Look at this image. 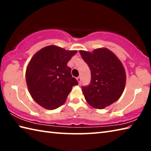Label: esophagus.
Returning <instances> with one entry per match:
<instances>
[{
  "instance_id": "esophagus-1",
  "label": "esophagus",
  "mask_w": 151,
  "mask_h": 151,
  "mask_svg": "<svg viewBox=\"0 0 151 151\" xmlns=\"http://www.w3.org/2000/svg\"><path fill=\"white\" fill-rule=\"evenodd\" d=\"M76 80L78 81L79 85H81V76H78V77L76 78Z\"/></svg>"
}]
</instances>
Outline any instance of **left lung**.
Wrapping results in <instances>:
<instances>
[{
    "instance_id": "1",
    "label": "left lung",
    "mask_w": 151,
    "mask_h": 151,
    "mask_svg": "<svg viewBox=\"0 0 151 151\" xmlns=\"http://www.w3.org/2000/svg\"><path fill=\"white\" fill-rule=\"evenodd\" d=\"M91 73V83L82 86L85 100L93 108L102 109L116 102L122 95L126 75L121 61L107 48L93 52L80 50Z\"/></svg>"
}]
</instances>
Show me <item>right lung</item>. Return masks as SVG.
<instances>
[{"mask_svg": "<svg viewBox=\"0 0 151 151\" xmlns=\"http://www.w3.org/2000/svg\"><path fill=\"white\" fill-rule=\"evenodd\" d=\"M76 52L50 45L33 56L27 66L26 81L36 103L50 110L65 103L73 86L78 84L67 66Z\"/></svg>", "mask_w": 151, "mask_h": 151, "instance_id": "add662e5", "label": "right lung"}]
</instances>
